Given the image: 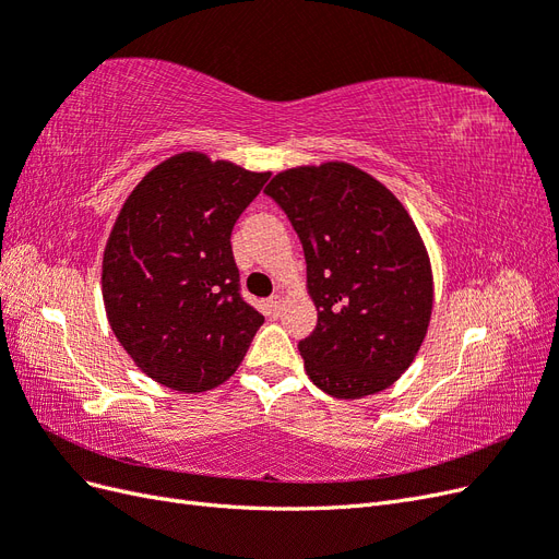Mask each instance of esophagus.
<instances>
[{"mask_svg": "<svg viewBox=\"0 0 559 559\" xmlns=\"http://www.w3.org/2000/svg\"><path fill=\"white\" fill-rule=\"evenodd\" d=\"M265 310H267L270 317H277L280 310H282V298H280V296L267 298V300H265Z\"/></svg>", "mask_w": 559, "mask_h": 559, "instance_id": "obj_1", "label": "esophagus"}]
</instances>
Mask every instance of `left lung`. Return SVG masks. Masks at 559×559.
I'll return each mask as SVG.
<instances>
[{
  "label": "left lung",
  "mask_w": 559,
  "mask_h": 559,
  "mask_svg": "<svg viewBox=\"0 0 559 559\" xmlns=\"http://www.w3.org/2000/svg\"><path fill=\"white\" fill-rule=\"evenodd\" d=\"M302 245L317 306L298 343L310 380L335 399L392 386L425 341L433 286L427 249L401 202L347 163L280 173L263 191Z\"/></svg>",
  "instance_id": "1"
}]
</instances>
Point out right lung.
<instances>
[{
  "label": "right lung",
  "mask_w": 559,
  "mask_h": 559,
  "mask_svg": "<svg viewBox=\"0 0 559 559\" xmlns=\"http://www.w3.org/2000/svg\"><path fill=\"white\" fill-rule=\"evenodd\" d=\"M202 154L154 167L109 235L103 296L118 343L177 392L226 382L263 324L240 292L230 233L267 181Z\"/></svg>",
  "instance_id": "right-lung-1"
}]
</instances>
